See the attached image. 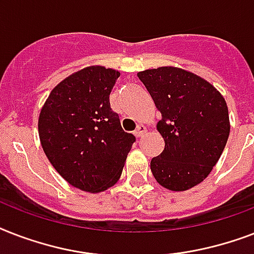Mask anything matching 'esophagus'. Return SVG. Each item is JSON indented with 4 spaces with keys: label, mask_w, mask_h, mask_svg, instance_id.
Segmentation results:
<instances>
[{
    "label": "esophagus",
    "mask_w": 254,
    "mask_h": 254,
    "mask_svg": "<svg viewBox=\"0 0 254 254\" xmlns=\"http://www.w3.org/2000/svg\"><path fill=\"white\" fill-rule=\"evenodd\" d=\"M145 131H146V127H143V125H138L137 129L134 130V135L137 137V138H139V137H142Z\"/></svg>",
    "instance_id": "1"
}]
</instances>
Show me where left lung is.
Listing matches in <instances>:
<instances>
[{
  "label": "left lung",
  "instance_id": "1",
  "mask_svg": "<svg viewBox=\"0 0 254 254\" xmlns=\"http://www.w3.org/2000/svg\"><path fill=\"white\" fill-rule=\"evenodd\" d=\"M162 115L157 129L165 149L150 162L159 185L185 191L207 178L229 135L224 97L204 79L185 69L159 67L138 72Z\"/></svg>",
  "mask_w": 254,
  "mask_h": 254
}]
</instances>
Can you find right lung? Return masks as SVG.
Wrapping results in <instances>:
<instances>
[{"label":"right lung","mask_w":254,"mask_h":254,"mask_svg":"<svg viewBox=\"0 0 254 254\" xmlns=\"http://www.w3.org/2000/svg\"><path fill=\"white\" fill-rule=\"evenodd\" d=\"M119 76L101 65L81 69L54 88L39 115V138L49 161L69 185L87 192L119 181L135 142L109 103Z\"/></svg>","instance_id":"right-lung-1"}]
</instances>
